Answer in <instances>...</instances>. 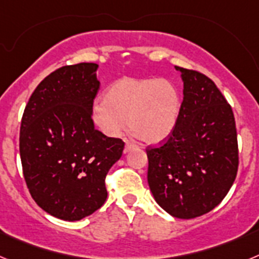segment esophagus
Listing matches in <instances>:
<instances>
[{"label": "esophagus", "mask_w": 259, "mask_h": 259, "mask_svg": "<svg viewBox=\"0 0 259 259\" xmlns=\"http://www.w3.org/2000/svg\"><path fill=\"white\" fill-rule=\"evenodd\" d=\"M136 149V145L132 143H130V141H125V146H124V153H128L131 152V150Z\"/></svg>", "instance_id": "34e87169"}]
</instances>
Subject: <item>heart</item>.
Listing matches in <instances>:
<instances>
[{
	"mask_svg": "<svg viewBox=\"0 0 259 259\" xmlns=\"http://www.w3.org/2000/svg\"><path fill=\"white\" fill-rule=\"evenodd\" d=\"M180 111L182 95L172 81L124 76L110 84L104 101L96 102L92 119L109 137L122 136L130 123L132 134L141 141L158 144L172 134Z\"/></svg>",
	"mask_w": 259,
	"mask_h": 259,
	"instance_id": "heart-1",
	"label": "heart"
}]
</instances>
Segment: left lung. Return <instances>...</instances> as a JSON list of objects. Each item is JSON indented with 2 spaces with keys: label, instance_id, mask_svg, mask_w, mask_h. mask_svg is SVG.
<instances>
[{
  "label": "left lung",
  "instance_id": "8db88e82",
  "mask_svg": "<svg viewBox=\"0 0 259 259\" xmlns=\"http://www.w3.org/2000/svg\"><path fill=\"white\" fill-rule=\"evenodd\" d=\"M183 80L179 120L170 139L146 149L148 184L155 202L170 215L192 219L218 206L239 166L232 109L212 80L178 67Z\"/></svg>",
  "mask_w": 259,
  "mask_h": 259
}]
</instances>
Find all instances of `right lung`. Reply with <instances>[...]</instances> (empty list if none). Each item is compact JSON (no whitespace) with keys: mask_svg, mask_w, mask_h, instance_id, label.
I'll return each instance as SVG.
<instances>
[{"mask_svg":"<svg viewBox=\"0 0 259 259\" xmlns=\"http://www.w3.org/2000/svg\"><path fill=\"white\" fill-rule=\"evenodd\" d=\"M97 63L65 66L33 91L20 124L23 175L32 198L48 214L75 222L107 197L105 178L124 143L96 130Z\"/></svg>","mask_w":259,"mask_h":259,"instance_id":"obj_1","label":"right lung"}]
</instances>
